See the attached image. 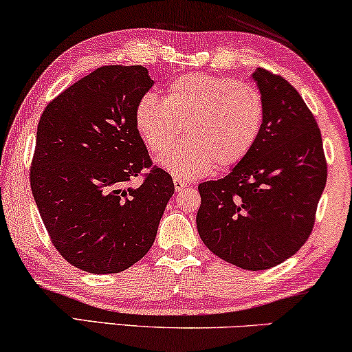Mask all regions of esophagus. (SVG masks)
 I'll return each mask as SVG.
<instances>
[{
  "label": "esophagus",
  "mask_w": 352,
  "mask_h": 352,
  "mask_svg": "<svg viewBox=\"0 0 352 352\" xmlns=\"http://www.w3.org/2000/svg\"><path fill=\"white\" fill-rule=\"evenodd\" d=\"M173 182H175L176 192H179V190L184 189V187H187V182L184 179H181V177H175V179H173Z\"/></svg>",
  "instance_id": "1"
}]
</instances>
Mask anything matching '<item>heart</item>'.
I'll return each mask as SVG.
<instances>
[{"mask_svg":"<svg viewBox=\"0 0 352 352\" xmlns=\"http://www.w3.org/2000/svg\"><path fill=\"white\" fill-rule=\"evenodd\" d=\"M186 134L166 151L180 126ZM134 126L160 166L192 179L211 168H230L247 158L264 126V100L254 86L230 76L187 74L173 80L163 100L147 93L134 109Z\"/></svg>","mask_w":352,"mask_h":352,"instance_id":"heart-1","label":"heart"}]
</instances>
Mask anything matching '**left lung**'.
<instances>
[{
	"instance_id": "1",
	"label": "left lung",
	"mask_w": 352,
	"mask_h": 352,
	"mask_svg": "<svg viewBox=\"0 0 352 352\" xmlns=\"http://www.w3.org/2000/svg\"><path fill=\"white\" fill-rule=\"evenodd\" d=\"M264 126L252 153L228 176L199 186L197 229L224 261L264 271L309 239L327 182L320 129L300 93L266 69L253 74Z\"/></svg>"
}]
</instances>
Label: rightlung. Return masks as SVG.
Segmentation results:
<instances>
[{"mask_svg":"<svg viewBox=\"0 0 352 352\" xmlns=\"http://www.w3.org/2000/svg\"><path fill=\"white\" fill-rule=\"evenodd\" d=\"M152 85L142 65L99 67L52 99L38 123L33 199L60 256L86 272L138 263L175 194L134 126L138 100ZM138 175L142 186L129 188Z\"/></svg>","mask_w":352,"mask_h":352,"instance_id":"right-lung-1","label":"right lung"}]
</instances>
